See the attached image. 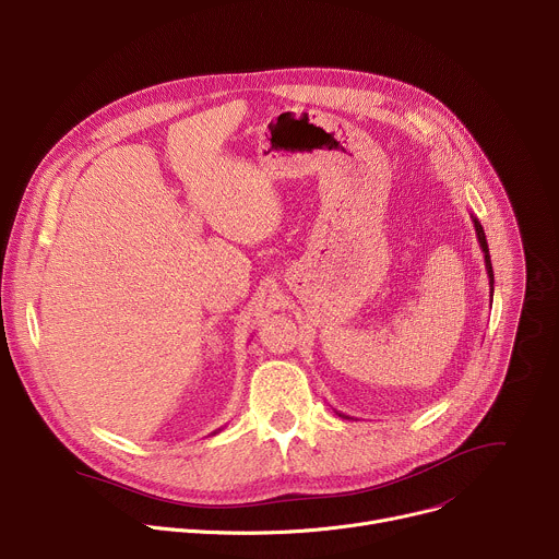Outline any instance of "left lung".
I'll return each mask as SVG.
<instances>
[{
	"label": "left lung",
	"instance_id": "left-lung-1",
	"mask_svg": "<svg viewBox=\"0 0 559 559\" xmlns=\"http://www.w3.org/2000/svg\"><path fill=\"white\" fill-rule=\"evenodd\" d=\"M471 218H473V223H475V231H477V240H479V247H481V251H484V263H486V272H488V278H490V296H492V285H495V274H492V263H490V253H488V242H486V234H484V227H481V223L471 214ZM338 417H343V419H349V417H345V415H341V413H336Z\"/></svg>",
	"mask_w": 559,
	"mask_h": 559
}]
</instances>
